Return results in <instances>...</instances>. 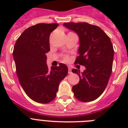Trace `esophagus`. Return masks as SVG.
<instances>
[{
  "instance_id": "34e87169",
  "label": "esophagus",
  "mask_w": 128,
  "mask_h": 128,
  "mask_svg": "<svg viewBox=\"0 0 128 128\" xmlns=\"http://www.w3.org/2000/svg\"><path fill=\"white\" fill-rule=\"evenodd\" d=\"M71 73H72V69L70 67H68V74H71Z\"/></svg>"
}]
</instances>
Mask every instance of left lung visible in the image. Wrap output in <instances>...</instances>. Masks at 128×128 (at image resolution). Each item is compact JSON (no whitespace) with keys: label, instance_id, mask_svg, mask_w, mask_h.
Listing matches in <instances>:
<instances>
[{"label":"left lung","instance_id":"left-lung-1","mask_svg":"<svg viewBox=\"0 0 128 128\" xmlns=\"http://www.w3.org/2000/svg\"><path fill=\"white\" fill-rule=\"evenodd\" d=\"M64 26L78 34L79 56L75 63L85 66L84 72L72 69L79 76L78 84L72 87L76 99L84 102L95 100L107 86L112 70L113 45L100 27L87 22H66Z\"/></svg>","mask_w":128,"mask_h":128}]
</instances>
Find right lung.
<instances>
[{"mask_svg": "<svg viewBox=\"0 0 128 128\" xmlns=\"http://www.w3.org/2000/svg\"><path fill=\"white\" fill-rule=\"evenodd\" d=\"M58 24L40 23L26 29L17 39L13 50L17 76L21 86L30 99L48 104L56 98L60 82L68 74V67L46 64L50 51V33Z\"/></svg>", "mask_w": 128, "mask_h": 128, "instance_id": "add662e5", "label": "right lung"}]
</instances>
